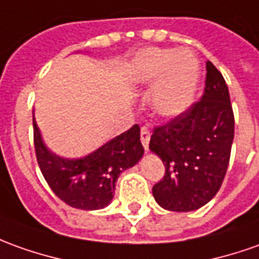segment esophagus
Returning a JSON list of instances; mask_svg holds the SVG:
<instances>
[{"label":"esophagus","mask_w":259,"mask_h":259,"mask_svg":"<svg viewBox=\"0 0 259 259\" xmlns=\"http://www.w3.org/2000/svg\"><path fill=\"white\" fill-rule=\"evenodd\" d=\"M149 140H151V133H149V130H148L147 126H142L141 128V142H142V145L144 148L148 151V148H149Z\"/></svg>","instance_id":"obj_1"}]
</instances>
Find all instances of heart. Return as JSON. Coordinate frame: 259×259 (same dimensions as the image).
<instances>
[{"instance_id":"heart-1","label":"heart","mask_w":259,"mask_h":259,"mask_svg":"<svg viewBox=\"0 0 259 259\" xmlns=\"http://www.w3.org/2000/svg\"><path fill=\"white\" fill-rule=\"evenodd\" d=\"M200 77L199 59L190 51L147 48L126 67V78L135 85L152 84L149 104L162 117H176L193 103Z\"/></svg>"}]
</instances>
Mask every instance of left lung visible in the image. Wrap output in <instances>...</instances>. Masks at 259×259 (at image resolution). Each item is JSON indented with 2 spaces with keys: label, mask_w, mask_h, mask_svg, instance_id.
Segmentation results:
<instances>
[{
  "label": "left lung",
  "mask_w": 259,
  "mask_h": 259,
  "mask_svg": "<svg viewBox=\"0 0 259 259\" xmlns=\"http://www.w3.org/2000/svg\"><path fill=\"white\" fill-rule=\"evenodd\" d=\"M206 87L199 101L165 125L153 128L149 149L165 165L152 187L160 207L192 211L203 207L222 187L234 140V114L223 74L206 63Z\"/></svg>",
  "instance_id": "1"
}]
</instances>
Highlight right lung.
<instances>
[{"label": "right lung", "instance_id": "right-lung-1", "mask_svg": "<svg viewBox=\"0 0 259 259\" xmlns=\"http://www.w3.org/2000/svg\"><path fill=\"white\" fill-rule=\"evenodd\" d=\"M140 138V125L135 124L94 152L67 159L45 145L33 118L35 152L45 181L60 200L80 210H99L110 204L119 174L137 165L144 155Z\"/></svg>", "mask_w": 259, "mask_h": 259}]
</instances>
